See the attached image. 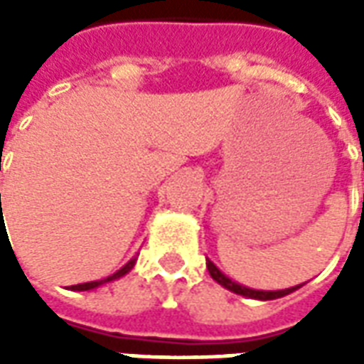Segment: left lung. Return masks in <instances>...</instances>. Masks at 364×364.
I'll list each match as a JSON object with an SVG mask.
<instances>
[{"label": "left lung", "instance_id": "left-lung-1", "mask_svg": "<svg viewBox=\"0 0 364 364\" xmlns=\"http://www.w3.org/2000/svg\"><path fill=\"white\" fill-rule=\"evenodd\" d=\"M206 269H208V273H210V277H213L214 281L220 282L224 289L232 290V292H236V294H242V296L257 298V300H274V298L287 296V294H290L292 290L300 289V287H292V289H284V290H253V289H247V287H242V284H237V282H234L232 279H228V277L222 273L220 269L216 267L210 259L206 261Z\"/></svg>", "mask_w": 364, "mask_h": 364}]
</instances>
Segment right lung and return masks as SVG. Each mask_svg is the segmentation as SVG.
<instances>
[{
	"label": "right lung",
	"mask_w": 364,
	"mask_h": 364,
	"mask_svg": "<svg viewBox=\"0 0 364 364\" xmlns=\"http://www.w3.org/2000/svg\"><path fill=\"white\" fill-rule=\"evenodd\" d=\"M136 259L128 261L124 267L120 269V271H117L114 274H111V277H107V279H103V281H93V282H83V284H74V287H70L72 290H90V289H95V287H99V284H103V282H109V281H114V279H119V277H122V274H127L130 269L134 267Z\"/></svg>",
	"instance_id": "obj_1"
}]
</instances>
